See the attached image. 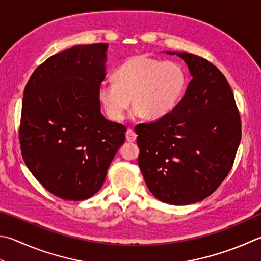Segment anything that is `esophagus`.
I'll use <instances>...</instances> for the list:
<instances>
[{"label":"esophagus","mask_w":261,"mask_h":261,"mask_svg":"<svg viewBox=\"0 0 261 261\" xmlns=\"http://www.w3.org/2000/svg\"><path fill=\"white\" fill-rule=\"evenodd\" d=\"M136 133L133 130L132 128H128L126 132V140L128 142H134L136 140Z\"/></svg>","instance_id":"esophagus-1"}]
</instances>
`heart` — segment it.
<instances>
[{
  "mask_svg": "<svg viewBox=\"0 0 261 261\" xmlns=\"http://www.w3.org/2000/svg\"><path fill=\"white\" fill-rule=\"evenodd\" d=\"M115 83L103 82L99 97L108 116L120 121L130 105L134 114L156 120L168 115L183 94L186 75L178 63L135 56L117 68Z\"/></svg>",
  "mask_w": 261,
  "mask_h": 261,
  "instance_id": "obj_1",
  "label": "heart"
}]
</instances>
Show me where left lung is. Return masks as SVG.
<instances>
[{
    "label": "left lung",
    "instance_id": "1",
    "mask_svg": "<svg viewBox=\"0 0 261 261\" xmlns=\"http://www.w3.org/2000/svg\"><path fill=\"white\" fill-rule=\"evenodd\" d=\"M174 54L173 52H168ZM192 81L168 115L135 126L137 164L147 188L165 203L208 198L232 169L242 128L234 94L217 67L202 57L176 53Z\"/></svg>",
    "mask_w": 261,
    "mask_h": 261
}]
</instances>
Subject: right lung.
Masks as SVG:
<instances>
[{
	"label": "right lung",
	"mask_w": 261,
	"mask_h": 261,
	"mask_svg": "<svg viewBox=\"0 0 261 261\" xmlns=\"http://www.w3.org/2000/svg\"><path fill=\"white\" fill-rule=\"evenodd\" d=\"M107 43L77 45L39 65L23 91L19 142L24 164L50 193L63 200L91 198L126 127L101 114Z\"/></svg>",
	"instance_id": "obj_1"
}]
</instances>
